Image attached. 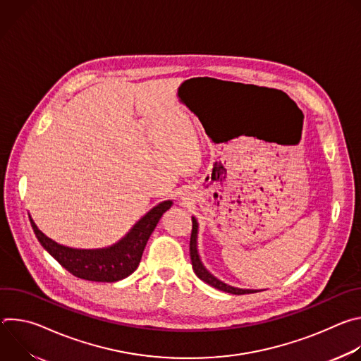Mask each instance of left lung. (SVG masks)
Listing matches in <instances>:
<instances>
[{
  "label": "left lung",
  "mask_w": 361,
  "mask_h": 361,
  "mask_svg": "<svg viewBox=\"0 0 361 361\" xmlns=\"http://www.w3.org/2000/svg\"><path fill=\"white\" fill-rule=\"evenodd\" d=\"M197 233H198V223L197 220L192 217V230H191V238H190V257H191V264H192V270L195 273V276L202 280L204 283H207L210 286H213L217 290L230 293V294H250L254 293L255 290H245V288H237V287H231L223 281H220L219 279H216L212 273L207 271L200 260V255H198V250H197Z\"/></svg>",
  "instance_id": "1"
}]
</instances>
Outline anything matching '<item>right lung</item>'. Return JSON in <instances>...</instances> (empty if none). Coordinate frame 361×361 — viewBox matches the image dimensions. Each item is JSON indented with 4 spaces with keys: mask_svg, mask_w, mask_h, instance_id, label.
Returning <instances> with one entry per match:
<instances>
[{
    "mask_svg": "<svg viewBox=\"0 0 361 361\" xmlns=\"http://www.w3.org/2000/svg\"><path fill=\"white\" fill-rule=\"evenodd\" d=\"M171 205L173 201L170 200L160 202L118 243L97 250H78L61 245L39 231L31 217L30 221L41 245L73 276L88 281L114 283L135 271L151 233Z\"/></svg>",
    "mask_w": 361,
    "mask_h": 361,
    "instance_id": "1",
    "label": "right lung"
}]
</instances>
